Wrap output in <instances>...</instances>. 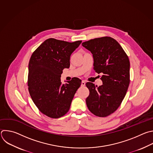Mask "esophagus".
Instances as JSON below:
<instances>
[{
	"label": "esophagus",
	"mask_w": 153,
	"mask_h": 153,
	"mask_svg": "<svg viewBox=\"0 0 153 153\" xmlns=\"http://www.w3.org/2000/svg\"><path fill=\"white\" fill-rule=\"evenodd\" d=\"M85 81H84V80H82V83H81V86H85Z\"/></svg>",
	"instance_id": "esophagus-1"
}]
</instances>
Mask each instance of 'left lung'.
<instances>
[{
	"label": "left lung",
	"instance_id": "1",
	"mask_svg": "<svg viewBox=\"0 0 153 153\" xmlns=\"http://www.w3.org/2000/svg\"><path fill=\"white\" fill-rule=\"evenodd\" d=\"M82 45L92 54L95 72L103 74L101 86L86 83L89 90L87 107L97 117H107L118 108L126 94L130 83L129 59L120 44L111 37L95 38Z\"/></svg>",
	"mask_w": 153,
	"mask_h": 153
}]
</instances>
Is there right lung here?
<instances>
[{
    "label": "right lung",
    "mask_w": 153,
    "mask_h": 153,
    "mask_svg": "<svg viewBox=\"0 0 153 153\" xmlns=\"http://www.w3.org/2000/svg\"><path fill=\"white\" fill-rule=\"evenodd\" d=\"M82 41L69 42L49 38L32 53L28 67V89L34 104L46 116L66 114L82 80L74 77L62 84L61 76L70 65V56Z\"/></svg>",
    "instance_id": "add662e5"
}]
</instances>
